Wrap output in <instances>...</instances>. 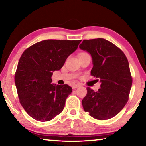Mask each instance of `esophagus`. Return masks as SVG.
<instances>
[{
    "mask_svg": "<svg viewBox=\"0 0 146 146\" xmlns=\"http://www.w3.org/2000/svg\"><path fill=\"white\" fill-rule=\"evenodd\" d=\"M79 86H80V85L78 84H75V85H73V86H72V88H73V90H75V89H76V88H78Z\"/></svg>",
    "mask_w": 146,
    "mask_h": 146,
    "instance_id": "obj_1",
    "label": "esophagus"
}]
</instances>
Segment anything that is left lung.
<instances>
[{
  "mask_svg": "<svg viewBox=\"0 0 146 146\" xmlns=\"http://www.w3.org/2000/svg\"><path fill=\"white\" fill-rule=\"evenodd\" d=\"M79 48L91 55L93 65L91 75L101 82L97 92L87 88V95L82 100L84 110L97 120L114 117L126 104L132 86L126 56L104 38L84 40Z\"/></svg>",
  "mask_w": 146,
  "mask_h": 146,
  "instance_id": "1",
  "label": "left lung"
}]
</instances>
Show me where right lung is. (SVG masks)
Returning a JSON list of instances; mask_svg holds the SVG:
<instances>
[{
	"label": "right lung",
	"mask_w": 146,
	"mask_h": 146,
	"mask_svg": "<svg viewBox=\"0 0 146 146\" xmlns=\"http://www.w3.org/2000/svg\"><path fill=\"white\" fill-rule=\"evenodd\" d=\"M80 42L45 40L32 45L21 55L15 83L22 106L35 120L49 121L63 111L72 88L52 84L51 76L60 70Z\"/></svg>",
	"instance_id": "right-lung-1"
}]
</instances>
